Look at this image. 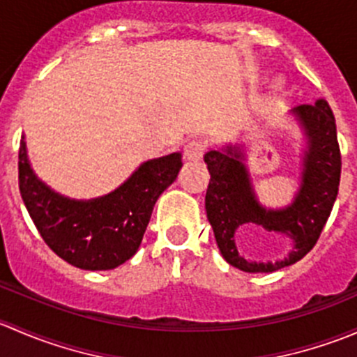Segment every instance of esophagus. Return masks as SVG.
Listing matches in <instances>:
<instances>
[{
  "label": "esophagus",
  "instance_id": "obj_1",
  "mask_svg": "<svg viewBox=\"0 0 357 357\" xmlns=\"http://www.w3.org/2000/svg\"><path fill=\"white\" fill-rule=\"evenodd\" d=\"M205 153V142L200 138H193L190 139L188 143L185 145V157L188 158V160H193V162H199L202 157H204Z\"/></svg>",
  "mask_w": 357,
  "mask_h": 357
}]
</instances>
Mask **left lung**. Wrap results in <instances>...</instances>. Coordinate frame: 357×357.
Returning <instances> with one entry per match:
<instances>
[{
  "mask_svg": "<svg viewBox=\"0 0 357 357\" xmlns=\"http://www.w3.org/2000/svg\"><path fill=\"white\" fill-rule=\"evenodd\" d=\"M307 136L302 183L294 204L282 211L264 208L255 199L250 176L235 146L208 150L204 155L211 179L205 193L207 219L226 262L245 273H273L301 261L318 242L332 212L340 183L342 155L333 112L325 100L294 109ZM245 224L285 232L294 240L289 258L255 263L238 252V233Z\"/></svg>",
  "mask_w": 357,
  "mask_h": 357,
  "instance_id": "1",
  "label": "left lung"
}]
</instances>
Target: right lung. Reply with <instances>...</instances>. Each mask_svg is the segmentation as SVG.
Segmentation results:
<instances>
[{"instance_id": "add662e5", "label": "right lung", "mask_w": 357, "mask_h": 357, "mask_svg": "<svg viewBox=\"0 0 357 357\" xmlns=\"http://www.w3.org/2000/svg\"><path fill=\"white\" fill-rule=\"evenodd\" d=\"M181 153L149 160L115 192L95 200H70L39 181L19 149V188L39 235L59 257L88 271L114 269L142 243L160 193L181 169Z\"/></svg>"}]
</instances>
